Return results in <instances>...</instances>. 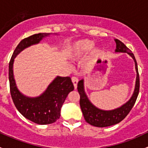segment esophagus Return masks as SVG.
<instances>
[{
	"instance_id": "34e87169",
	"label": "esophagus",
	"mask_w": 148,
	"mask_h": 148,
	"mask_svg": "<svg viewBox=\"0 0 148 148\" xmlns=\"http://www.w3.org/2000/svg\"><path fill=\"white\" fill-rule=\"evenodd\" d=\"M71 81H72L73 84H74V86L75 89H77V84H78V82H79V79L78 78H77V77H71Z\"/></svg>"
}]
</instances>
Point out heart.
Returning a JSON list of instances; mask_svg holds the SVG:
<instances>
[{
	"instance_id": "obj_1",
	"label": "heart",
	"mask_w": 148,
	"mask_h": 148,
	"mask_svg": "<svg viewBox=\"0 0 148 148\" xmlns=\"http://www.w3.org/2000/svg\"><path fill=\"white\" fill-rule=\"evenodd\" d=\"M95 43L89 39L80 40L77 41L71 46L69 52V57L73 59H77L82 57L93 48ZM100 51L99 48H95L92 52V56H97Z\"/></svg>"
}]
</instances>
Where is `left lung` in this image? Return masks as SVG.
<instances>
[{"instance_id":"left-lung-1","label":"left lung","mask_w":148,"mask_h":148,"mask_svg":"<svg viewBox=\"0 0 148 148\" xmlns=\"http://www.w3.org/2000/svg\"><path fill=\"white\" fill-rule=\"evenodd\" d=\"M114 41L116 42L115 52L127 53L133 59L134 62H135V69H136L137 72L135 87L132 96L123 105L118 108L114 109V110H102L95 107L89 101V98L87 97L86 93H85L84 79L80 80L78 84H77V89L80 95L79 104L84 117L87 123L95 127H105L112 126V125L119 123L122 120H124L126 116L129 114L136 102L139 94V89H140V77H139L138 64H137L136 59H135L133 53L120 40L116 38L114 39Z\"/></svg>"}]
</instances>
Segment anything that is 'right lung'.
<instances>
[{
    "label": "right lung",
    "mask_w": 148,
    "mask_h": 148,
    "mask_svg": "<svg viewBox=\"0 0 148 148\" xmlns=\"http://www.w3.org/2000/svg\"><path fill=\"white\" fill-rule=\"evenodd\" d=\"M49 35L50 34L40 33L22 40L16 46L9 63L10 91L13 103L23 117L38 125H49L59 119L61 108L69 93L74 90V85L70 77L58 76L42 95L36 97H28L18 89L13 76V62L16 56L23 49L38 44Z\"/></svg>",
    "instance_id": "obj_1"
}]
</instances>
